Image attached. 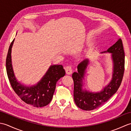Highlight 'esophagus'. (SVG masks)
<instances>
[{"mask_svg": "<svg viewBox=\"0 0 131 131\" xmlns=\"http://www.w3.org/2000/svg\"><path fill=\"white\" fill-rule=\"evenodd\" d=\"M65 70L66 74L68 75H70L72 74V72H73V69H72L71 66H67L65 68Z\"/></svg>", "mask_w": 131, "mask_h": 131, "instance_id": "esophagus-1", "label": "esophagus"}]
</instances>
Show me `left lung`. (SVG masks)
<instances>
[{"instance_id":"8db88e82","label":"left lung","mask_w":131,"mask_h":131,"mask_svg":"<svg viewBox=\"0 0 131 131\" xmlns=\"http://www.w3.org/2000/svg\"><path fill=\"white\" fill-rule=\"evenodd\" d=\"M111 53L113 61L112 78L108 84L100 92H92L83 89L86 70L90 64L86 58L78 65V71L72 75L74 80V99L78 107L82 110L90 111L101 106L118 91L123 79L124 71L125 55L121 39L110 47L106 51L101 52Z\"/></svg>"}]
</instances>
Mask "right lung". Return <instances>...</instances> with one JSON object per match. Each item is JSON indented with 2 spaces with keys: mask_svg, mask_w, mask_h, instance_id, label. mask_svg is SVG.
<instances>
[{
  "mask_svg": "<svg viewBox=\"0 0 131 131\" xmlns=\"http://www.w3.org/2000/svg\"><path fill=\"white\" fill-rule=\"evenodd\" d=\"M15 39L8 49L6 59V69L8 79L13 90L21 99L27 104L34 107H43L51 101L57 82L65 75L61 65H51L45 75L37 84L27 86L16 79L13 69L11 52Z\"/></svg>",
  "mask_w": 131,
  "mask_h": 131,
  "instance_id": "right-lung-1",
  "label": "right lung"
}]
</instances>
